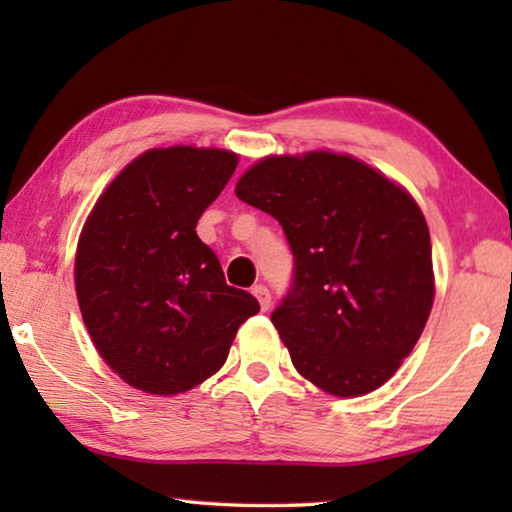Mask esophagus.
Segmentation results:
<instances>
[{
	"mask_svg": "<svg viewBox=\"0 0 512 512\" xmlns=\"http://www.w3.org/2000/svg\"><path fill=\"white\" fill-rule=\"evenodd\" d=\"M253 296L259 300V307H262V311L271 307V291H268L264 284H257V287L253 289Z\"/></svg>",
	"mask_w": 512,
	"mask_h": 512,
	"instance_id": "34e87169",
	"label": "esophagus"
}]
</instances>
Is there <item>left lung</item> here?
I'll use <instances>...</instances> for the list:
<instances>
[{"label":"left lung","mask_w":512,"mask_h":512,"mask_svg":"<svg viewBox=\"0 0 512 512\" xmlns=\"http://www.w3.org/2000/svg\"><path fill=\"white\" fill-rule=\"evenodd\" d=\"M280 221L293 284L271 320L302 377L336 397L391 379L433 305L427 221L406 189L350 155H271L237 183Z\"/></svg>","instance_id":"left-lung-1"}]
</instances>
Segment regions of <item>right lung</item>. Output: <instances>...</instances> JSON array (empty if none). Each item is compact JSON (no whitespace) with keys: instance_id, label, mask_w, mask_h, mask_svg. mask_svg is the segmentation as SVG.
Here are the masks:
<instances>
[{"instance_id":"right-lung-1","label":"right lung","mask_w":512,"mask_h":512,"mask_svg":"<svg viewBox=\"0 0 512 512\" xmlns=\"http://www.w3.org/2000/svg\"><path fill=\"white\" fill-rule=\"evenodd\" d=\"M237 153L151 149L99 196L76 248L83 323L110 370L151 395L203 384L259 311L225 284L196 223L237 169Z\"/></svg>"}]
</instances>
